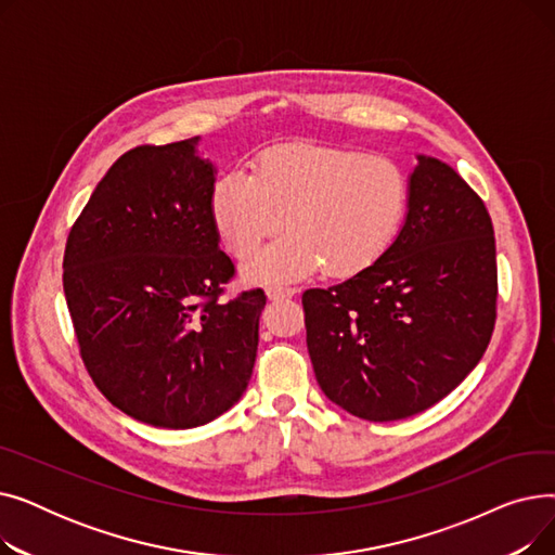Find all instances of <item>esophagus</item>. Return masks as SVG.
Segmentation results:
<instances>
[{"label":"esophagus","mask_w":555,"mask_h":555,"mask_svg":"<svg viewBox=\"0 0 555 555\" xmlns=\"http://www.w3.org/2000/svg\"><path fill=\"white\" fill-rule=\"evenodd\" d=\"M268 297L272 299V301H276V299H285V297H295L297 295V287H285V285H268Z\"/></svg>","instance_id":"obj_1"}]
</instances>
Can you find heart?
Returning <instances> with one entry per match:
<instances>
[{
	"instance_id": "heart-1",
	"label": "heart",
	"mask_w": 555,
	"mask_h": 555,
	"mask_svg": "<svg viewBox=\"0 0 555 555\" xmlns=\"http://www.w3.org/2000/svg\"><path fill=\"white\" fill-rule=\"evenodd\" d=\"M410 180L385 155L322 143H287L260 153L254 172L231 170L211 189L209 209L222 245L247 258L251 281H297L324 266L353 276L380 258L402 229Z\"/></svg>"
}]
</instances>
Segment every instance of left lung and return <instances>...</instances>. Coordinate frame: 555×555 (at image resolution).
Here are the masks:
<instances>
[{
  "mask_svg": "<svg viewBox=\"0 0 555 555\" xmlns=\"http://www.w3.org/2000/svg\"><path fill=\"white\" fill-rule=\"evenodd\" d=\"M393 245L328 289L304 293L306 341L326 398L364 421H400L456 389L494 328L498 260L481 197L416 155Z\"/></svg>",
  "mask_w": 555,
  "mask_h": 555,
  "instance_id": "left-lung-1",
  "label": "left lung"
}]
</instances>
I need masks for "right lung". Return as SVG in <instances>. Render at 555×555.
Returning <instances> with one entry per match:
<instances>
[{
	"mask_svg": "<svg viewBox=\"0 0 555 555\" xmlns=\"http://www.w3.org/2000/svg\"><path fill=\"white\" fill-rule=\"evenodd\" d=\"M199 137L116 159L74 222L65 299L101 393L141 423L207 425L245 393L266 293L220 301L233 262L209 197L216 166Z\"/></svg>",
	"mask_w": 555,
	"mask_h": 555,
	"instance_id": "1",
	"label": "right lung"
}]
</instances>
